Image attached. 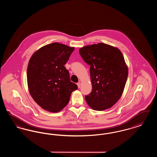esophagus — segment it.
Returning a JSON list of instances; mask_svg holds the SVG:
<instances>
[{"mask_svg": "<svg viewBox=\"0 0 157 157\" xmlns=\"http://www.w3.org/2000/svg\"><path fill=\"white\" fill-rule=\"evenodd\" d=\"M77 85H78V88H80V87H81V83H80V82H78V83H77Z\"/></svg>", "mask_w": 157, "mask_h": 157, "instance_id": "34e87169", "label": "esophagus"}]
</instances>
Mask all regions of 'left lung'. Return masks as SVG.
I'll list each match as a JSON object with an SVG mask.
<instances>
[{
	"label": "left lung",
	"mask_w": 157,
	"mask_h": 157,
	"mask_svg": "<svg viewBox=\"0 0 157 157\" xmlns=\"http://www.w3.org/2000/svg\"><path fill=\"white\" fill-rule=\"evenodd\" d=\"M90 66L92 90L85 97L87 104L96 111L110 108L121 97L128 71L120 50L102 43L86 46L79 51Z\"/></svg>",
	"instance_id": "8db88e82"
}]
</instances>
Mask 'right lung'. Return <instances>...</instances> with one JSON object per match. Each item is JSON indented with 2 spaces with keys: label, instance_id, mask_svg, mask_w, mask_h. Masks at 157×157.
<instances>
[{
  "label": "right lung",
  "instance_id": "add662e5",
  "mask_svg": "<svg viewBox=\"0 0 157 157\" xmlns=\"http://www.w3.org/2000/svg\"><path fill=\"white\" fill-rule=\"evenodd\" d=\"M74 51V48L55 42L40 48L30 58L27 69L29 90L34 101L46 111H61L71 93L78 89L64 67Z\"/></svg>",
  "mask_w": 157,
  "mask_h": 157
}]
</instances>
